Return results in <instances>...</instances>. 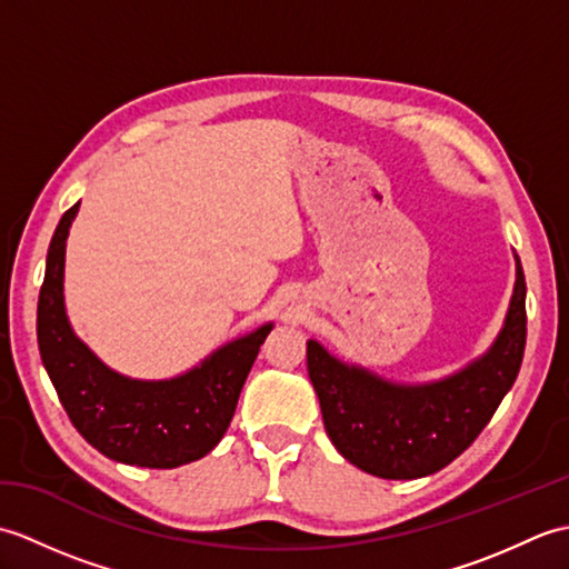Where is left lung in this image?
Listing matches in <instances>:
<instances>
[{
	"instance_id": "8db88e82",
	"label": "left lung",
	"mask_w": 569,
	"mask_h": 569,
	"mask_svg": "<svg viewBox=\"0 0 569 569\" xmlns=\"http://www.w3.org/2000/svg\"><path fill=\"white\" fill-rule=\"evenodd\" d=\"M516 257V253H513ZM526 347V276L485 355L450 377L403 383L330 355L308 340V377L328 438L345 459L381 479H420L462 455L513 386Z\"/></svg>"
}]
</instances>
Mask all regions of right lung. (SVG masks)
I'll return each instance as SVG.
<instances>
[{
  "label": "right lung",
  "mask_w": 569,
  "mask_h": 569,
  "mask_svg": "<svg viewBox=\"0 0 569 569\" xmlns=\"http://www.w3.org/2000/svg\"><path fill=\"white\" fill-rule=\"evenodd\" d=\"M80 202L60 217L46 257L39 296L41 361L60 403L94 450L122 465L173 469L196 462L222 440L241 386L273 322L212 349L200 365L171 379L119 373L84 345L66 312V247Z\"/></svg>",
  "instance_id": "right-lung-1"
}]
</instances>
